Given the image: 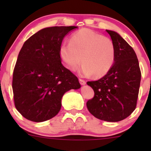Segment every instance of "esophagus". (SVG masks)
<instances>
[{"label": "esophagus", "instance_id": "obj_1", "mask_svg": "<svg viewBox=\"0 0 151 151\" xmlns=\"http://www.w3.org/2000/svg\"><path fill=\"white\" fill-rule=\"evenodd\" d=\"M79 81H80V85H85V84H86V82H85L84 80H82V79H80V80H79Z\"/></svg>", "mask_w": 151, "mask_h": 151}]
</instances>
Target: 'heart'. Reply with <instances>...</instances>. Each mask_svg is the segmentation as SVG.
<instances>
[{
    "label": "heart",
    "mask_w": 151,
    "mask_h": 151,
    "mask_svg": "<svg viewBox=\"0 0 151 151\" xmlns=\"http://www.w3.org/2000/svg\"><path fill=\"white\" fill-rule=\"evenodd\" d=\"M60 55L70 71H75L82 63V75L101 77L109 72L115 62V47L109 38L83 28L71 35L69 44L60 47Z\"/></svg>",
    "instance_id": "1"
}]
</instances>
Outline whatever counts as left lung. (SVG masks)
Segmentation results:
<instances>
[{
    "instance_id": "8db88e82",
    "label": "left lung",
    "mask_w": 151,
    "mask_h": 151,
    "mask_svg": "<svg viewBox=\"0 0 151 151\" xmlns=\"http://www.w3.org/2000/svg\"><path fill=\"white\" fill-rule=\"evenodd\" d=\"M106 31L115 45V62L102 78L87 83L93 89L94 96L86 104L98 119L118 122L129 117L136 108L141 71L133 48L118 33Z\"/></svg>"
}]
</instances>
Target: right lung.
<instances>
[{
	"mask_svg": "<svg viewBox=\"0 0 151 151\" xmlns=\"http://www.w3.org/2000/svg\"><path fill=\"white\" fill-rule=\"evenodd\" d=\"M76 26L42 29L24 43L18 55L12 80L14 105L33 122L55 116L63 94L79 89L78 78L61 63L60 49L65 36Z\"/></svg>",
	"mask_w": 151,
	"mask_h": 151,
	"instance_id": "right-lung-1",
	"label": "right lung"
}]
</instances>
